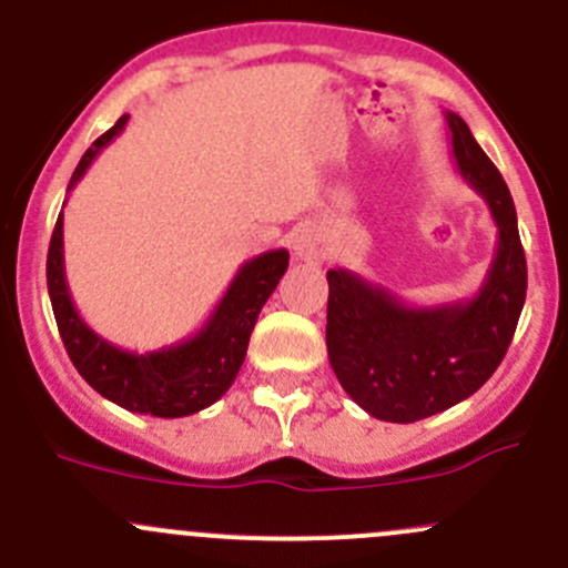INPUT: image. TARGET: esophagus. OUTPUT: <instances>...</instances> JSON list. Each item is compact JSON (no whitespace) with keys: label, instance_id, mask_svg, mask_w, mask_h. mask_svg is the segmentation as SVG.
Here are the masks:
<instances>
[{"label":"esophagus","instance_id":"34e87169","mask_svg":"<svg viewBox=\"0 0 568 568\" xmlns=\"http://www.w3.org/2000/svg\"><path fill=\"white\" fill-rule=\"evenodd\" d=\"M294 252L300 261H318L324 257V244L316 231H300L294 239Z\"/></svg>","mask_w":568,"mask_h":568}]
</instances>
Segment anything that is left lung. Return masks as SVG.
<instances>
[{"mask_svg": "<svg viewBox=\"0 0 568 568\" xmlns=\"http://www.w3.org/2000/svg\"><path fill=\"white\" fill-rule=\"evenodd\" d=\"M456 170L489 205L497 247L469 300L432 307L348 268H329L326 352L343 390L371 417L415 423L469 398L511 346L528 291L517 209L506 181L456 112H445Z\"/></svg>", "mask_w": 568, "mask_h": 568, "instance_id": "8db88e82", "label": "left lung"}]
</instances>
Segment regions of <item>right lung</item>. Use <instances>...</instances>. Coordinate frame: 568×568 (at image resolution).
Listing matches in <instances>:
<instances>
[{
    "instance_id": "obj_1",
    "label": "right lung",
    "mask_w": 568,
    "mask_h": 568,
    "mask_svg": "<svg viewBox=\"0 0 568 568\" xmlns=\"http://www.w3.org/2000/svg\"><path fill=\"white\" fill-rule=\"evenodd\" d=\"M125 123L129 114H123L88 148L79 168L73 170L68 192L82 181L93 159L125 129ZM285 268H288V250H268L250 257L231 280L209 321L192 337L145 354L114 346L79 316L65 280L62 211L51 233L45 283L68 357L95 393L140 415L186 417L220 400L233 385L247 354L257 313L277 288Z\"/></svg>"
}]
</instances>
